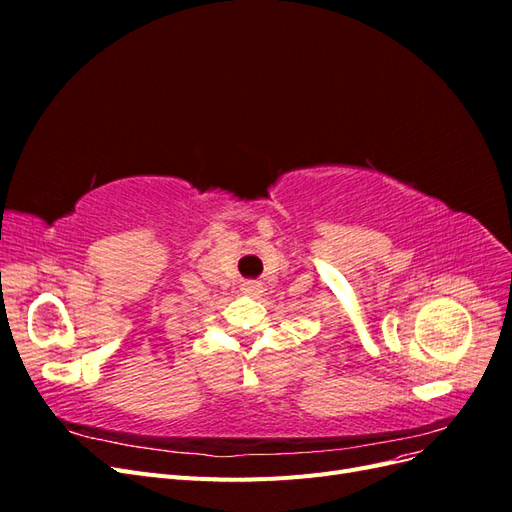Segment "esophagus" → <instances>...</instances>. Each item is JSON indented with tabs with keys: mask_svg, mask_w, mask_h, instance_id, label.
<instances>
[{
	"mask_svg": "<svg viewBox=\"0 0 512 512\" xmlns=\"http://www.w3.org/2000/svg\"><path fill=\"white\" fill-rule=\"evenodd\" d=\"M247 297H260L262 292V284L260 282H243V288H241Z\"/></svg>",
	"mask_w": 512,
	"mask_h": 512,
	"instance_id": "esophagus-1",
	"label": "esophagus"
}]
</instances>
